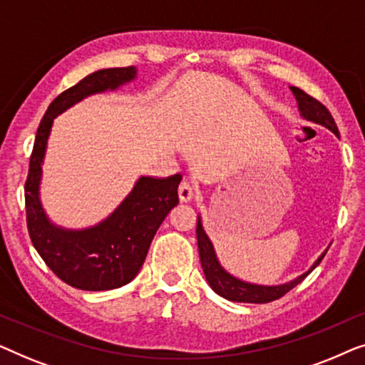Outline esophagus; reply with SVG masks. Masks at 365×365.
Returning <instances> with one entry per match:
<instances>
[{"mask_svg": "<svg viewBox=\"0 0 365 365\" xmlns=\"http://www.w3.org/2000/svg\"><path fill=\"white\" fill-rule=\"evenodd\" d=\"M178 194H179V199H181V202H189L194 197L192 184L187 181H182L178 187Z\"/></svg>", "mask_w": 365, "mask_h": 365, "instance_id": "esophagus-1", "label": "esophagus"}]
</instances>
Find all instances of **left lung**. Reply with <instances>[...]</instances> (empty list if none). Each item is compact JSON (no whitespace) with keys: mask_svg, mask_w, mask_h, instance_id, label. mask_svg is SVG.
<instances>
[{"mask_svg":"<svg viewBox=\"0 0 365 365\" xmlns=\"http://www.w3.org/2000/svg\"><path fill=\"white\" fill-rule=\"evenodd\" d=\"M291 91L297 99L299 111H301V116L304 119H307V121H312L316 124H321V126L327 128L329 131H332L339 138V129L336 126V121H334V118L331 116V113H329V109L324 106L322 103H319L317 99L309 96L307 93H304L302 89H299L296 86H291ZM196 236H197L199 257H201V266H202V271H204V276H206L207 284L211 286L214 292L232 302L266 304V302L276 301V299L282 297L284 294L291 291L292 287H296L299 282H302L304 279H306L309 274H311L314 269L321 264V261L327 252L326 249V251L317 257V261L312 264L309 271L301 274V276L296 279H292L291 282L279 284V286H261V284H251L234 277L232 274H229L226 269L219 264L211 239H209L207 234L204 232L201 216H197Z\"/></svg>","mask_w":365,"mask_h":365,"instance_id":"obj_1","label":"left lung"}]
</instances>
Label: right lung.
I'll list each match as a JSON object with an SVG mask.
<instances>
[{
    "label": "right lung",
    "instance_id": "1",
    "mask_svg": "<svg viewBox=\"0 0 365 365\" xmlns=\"http://www.w3.org/2000/svg\"><path fill=\"white\" fill-rule=\"evenodd\" d=\"M138 69L109 68L89 74L49 104L39 123L24 184L26 222L31 242L46 266L69 286L81 291H109L138 276L154 234L169 211L178 206L181 174L141 176L133 191L96 226L64 229L49 221L39 199L41 164L54 118L96 93L114 91L136 79Z\"/></svg>",
    "mask_w": 365,
    "mask_h": 365
}]
</instances>
